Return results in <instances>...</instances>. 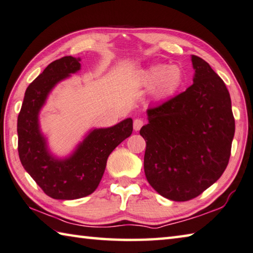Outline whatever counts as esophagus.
Here are the masks:
<instances>
[{
    "label": "esophagus",
    "mask_w": 253,
    "mask_h": 253,
    "mask_svg": "<svg viewBox=\"0 0 253 253\" xmlns=\"http://www.w3.org/2000/svg\"><path fill=\"white\" fill-rule=\"evenodd\" d=\"M142 125H144V121H142V119H140V118H136L135 121H134V129L136 130V131H138L140 128L142 127Z\"/></svg>",
    "instance_id": "34e87169"
}]
</instances>
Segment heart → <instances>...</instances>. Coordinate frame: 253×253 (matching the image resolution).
<instances>
[{"label":"heart","instance_id":"1","mask_svg":"<svg viewBox=\"0 0 253 253\" xmlns=\"http://www.w3.org/2000/svg\"><path fill=\"white\" fill-rule=\"evenodd\" d=\"M141 80L146 86L154 87L156 97L162 98L173 94L181 86L183 76L178 66L156 64L144 71Z\"/></svg>","mask_w":253,"mask_h":253}]
</instances>
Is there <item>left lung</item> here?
<instances>
[{"mask_svg":"<svg viewBox=\"0 0 253 253\" xmlns=\"http://www.w3.org/2000/svg\"><path fill=\"white\" fill-rule=\"evenodd\" d=\"M194 84L147 109L141 127L144 169L149 185L173 201H187L209 188L228 166L235 136L230 94L203 58L191 55Z\"/></svg>","mask_w":253,"mask_h":253,"instance_id":"1","label":"left lung"}]
</instances>
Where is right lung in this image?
Listing matches in <instances>:
<instances>
[{"mask_svg": "<svg viewBox=\"0 0 253 253\" xmlns=\"http://www.w3.org/2000/svg\"><path fill=\"white\" fill-rule=\"evenodd\" d=\"M80 62V57L64 56L50 63L26 88L17 117L18 156L23 167L54 199L73 200L93 194L102 180L108 156L132 132V119L126 118L112 127L91 129L66 158L50 153L39 115L50 90L81 70Z\"/></svg>", "mask_w": 253, "mask_h": 253, "instance_id": "right-lung-1", "label": "right lung"}]
</instances>
